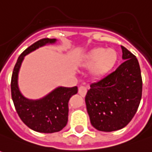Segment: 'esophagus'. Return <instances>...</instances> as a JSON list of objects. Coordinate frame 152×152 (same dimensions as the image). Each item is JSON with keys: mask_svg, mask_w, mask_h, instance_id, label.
Segmentation results:
<instances>
[{"mask_svg": "<svg viewBox=\"0 0 152 152\" xmlns=\"http://www.w3.org/2000/svg\"><path fill=\"white\" fill-rule=\"evenodd\" d=\"M86 92H87V87H86V86H81L79 87V89H78V93L81 95V97H85L86 94Z\"/></svg>", "mask_w": 152, "mask_h": 152, "instance_id": "1", "label": "esophagus"}]
</instances>
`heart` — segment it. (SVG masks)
Instances as JSON below:
<instances>
[{
    "label": "heart",
    "instance_id": "1",
    "mask_svg": "<svg viewBox=\"0 0 152 152\" xmlns=\"http://www.w3.org/2000/svg\"><path fill=\"white\" fill-rule=\"evenodd\" d=\"M118 61V53L113 49L96 47L83 55L81 66L91 68V75L95 79H101L112 71Z\"/></svg>",
    "mask_w": 152,
    "mask_h": 152
}]
</instances>
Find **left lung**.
I'll use <instances>...</instances> for the list:
<instances>
[{
	"label": "left lung",
	"mask_w": 152,
	"mask_h": 152,
	"mask_svg": "<svg viewBox=\"0 0 152 152\" xmlns=\"http://www.w3.org/2000/svg\"><path fill=\"white\" fill-rule=\"evenodd\" d=\"M124 61L107 77L92 83L85 102L92 125L111 132L123 129L138 109L142 95L140 68L136 57L121 46Z\"/></svg>",
	"instance_id": "8db88e82"
}]
</instances>
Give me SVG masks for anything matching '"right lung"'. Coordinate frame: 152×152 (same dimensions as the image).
<instances>
[{
	"label": "right lung",
	"instance_id": "1",
	"mask_svg": "<svg viewBox=\"0 0 152 152\" xmlns=\"http://www.w3.org/2000/svg\"><path fill=\"white\" fill-rule=\"evenodd\" d=\"M56 39H43L23 51L14 67L11 91L14 106L19 117L28 128L40 133H55L66 127L68 121V102L71 96L77 93V86H58L45 97L29 99L24 97L18 86V74L26 55L40 47L54 45Z\"/></svg>",
	"mask_w": 152,
	"mask_h": 152
}]
</instances>
